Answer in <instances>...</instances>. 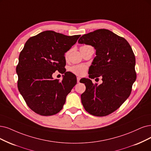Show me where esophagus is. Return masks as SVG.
<instances>
[{
  "instance_id": "34e87169",
  "label": "esophagus",
  "mask_w": 151,
  "mask_h": 151,
  "mask_svg": "<svg viewBox=\"0 0 151 151\" xmlns=\"http://www.w3.org/2000/svg\"><path fill=\"white\" fill-rule=\"evenodd\" d=\"M80 77H77V82L79 83L80 82Z\"/></svg>"
}]
</instances>
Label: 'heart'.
<instances>
[{
	"mask_svg": "<svg viewBox=\"0 0 151 151\" xmlns=\"http://www.w3.org/2000/svg\"><path fill=\"white\" fill-rule=\"evenodd\" d=\"M88 47V46H83L81 47ZM68 53H66V57L68 55ZM70 71L73 73L77 75H83L85 74V73L86 71V66L84 65H74L71 67H70Z\"/></svg>",
	"mask_w": 151,
	"mask_h": 151,
	"instance_id": "b5f03b06",
	"label": "heart"
}]
</instances>
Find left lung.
Segmentation results:
<instances>
[{
	"mask_svg": "<svg viewBox=\"0 0 151 151\" xmlns=\"http://www.w3.org/2000/svg\"><path fill=\"white\" fill-rule=\"evenodd\" d=\"M80 44L91 45L96 57L89 68V78L101 76V84L82 78L86 90L81 95L85 110L96 116H107L129 98L136 79V58L126 39L107 29H98L82 35Z\"/></svg>",
	"mask_w": 151,
	"mask_h": 151,
	"instance_id": "left-lung-1",
	"label": "left lung"
}]
</instances>
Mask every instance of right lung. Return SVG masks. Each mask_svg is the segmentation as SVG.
<instances>
[{
  "mask_svg": "<svg viewBox=\"0 0 151 151\" xmlns=\"http://www.w3.org/2000/svg\"><path fill=\"white\" fill-rule=\"evenodd\" d=\"M80 36L47 30L25 43L16 68L17 85L28 106L35 113L52 116L62 109L66 96L77 82L76 76L64 68V56ZM57 70L64 73L61 82L52 76Z\"/></svg>",
  "mask_w": 151,
  "mask_h": 151,
  "instance_id": "obj_1",
  "label": "right lung"
}]
</instances>
